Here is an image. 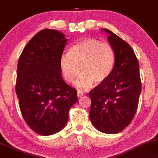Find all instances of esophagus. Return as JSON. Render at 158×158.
<instances>
[{
	"instance_id": "34e87169",
	"label": "esophagus",
	"mask_w": 158,
	"mask_h": 158,
	"mask_svg": "<svg viewBox=\"0 0 158 158\" xmlns=\"http://www.w3.org/2000/svg\"><path fill=\"white\" fill-rule=\"evenodd\" d=\"M83 95H84V94H83L82 92H81V91H78V92H77V96H78V98H79L82 97Z\"/></svg>"
}]
</instances>
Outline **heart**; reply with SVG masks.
<instances>
[{
	"mask_svg": "<svg viewBox=\"0 0 158 158\" xmlns=\"http://www.w3.org/2000/svg\"><path fill=\"white\" fill-rule=\"evenodd\" d=\"M115 53L111 45L96 39H85L70 48L68 54L61 55L60 67L64 79L78 90H88L94 85L105 81L113 71Z\"/></svg>",
	"mask_w": 158,
	"mask_h": 158,
	"instance_id": "b5f03b06",
	"label": "heart"
}]
</instances>
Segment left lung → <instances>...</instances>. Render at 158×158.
I'll use <instances>...</instances> for the list:
<instances>
[{
	"label": "left lung",
	"mask_w": 158,
	"mask_h": 158,
	"mask_svg": "<svg viewBox=\"0 0 158 158\" xmlns=\"http://www.w3.org/2000/svg\"><path fill=\"white\" fill-rule=\"evenodd\" d=\"M101 30L109 34L115 62L110 77L89 94L90 118L97 130L115 134L130 124L138 109L141 93L139 63L127 42L110 30Z\"/></svg>",
	"instance_id": "8db88e82"
}]
</instances>
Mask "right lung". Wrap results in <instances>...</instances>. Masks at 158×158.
I'll use <instances>...</instances> for the list:
<instances>
[{
    "label": "right lung",
    "mask_w": 158,
    "mask_h": 158,
    "mask_svg": "<svg viewBox=\"0 0 158 158\" xmlns=\"http://www.w3.org/2000/svg\"><path fill=\"white\" fill-rule=\"evenodd\" d=\"M67 40L64 34L45 28L31 38L19 58L15 90L20 111L28 127L41 135L62 130L78 100L60 67Z\"/></svg>",
    "instance_id": "right-lung-1"
}]
</instances>
